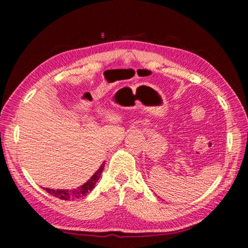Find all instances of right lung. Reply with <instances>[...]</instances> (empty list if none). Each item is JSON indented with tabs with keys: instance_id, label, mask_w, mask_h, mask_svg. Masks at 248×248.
<instances>
[{
	"instance_id": "add662e5",
	"label": "right lung",
	"mask_w": 248,
	"mask_h": 248,
	"mask_svg": "<svg viewBox=\"0 0 248 248\" xmlns=\"http://www.w3.org/2000/svg\"><path fill=\"white\" fill-rule=\"evenodd\" d=\"M104 163L103 165L99 167V170L96 171V173L92 176L91 179L89 182H86L84 185H82L81 187L77 188V189H73V190H63V189H58V190H54V189H49V188H45V190L49 192L50 195H52L54 197H57L59 199H62V200H71V199H75V198H81L83 196H86L89 192L92 191V189L95 187L96 183H97V180L100 177V174L103 173V170H104Z\"/></svg>"
}]
</instances>
